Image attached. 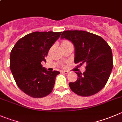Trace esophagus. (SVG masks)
I'll list each match as a JSON object with an SVG mask.
<instances>
[{"label": "esophagus", "instance_id": "obj_1", "mask_svg": "<svg viewBox=\"0 0 122 122\" xmlns=\"http://www.w3.org/2000/svg\"><path fill=\"white\" fill-rule=\"evenodd\" d=\"M62 73H64V74H68V73H69V71H67V70H63V71H62Z\"/></svg>", "mask_w": 122, "mask_h": 122}]
</instances>
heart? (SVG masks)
<instances>
[{
	"label": "heart",
	"instance_id": "obj_1",
	"mask_svg": "<svg viewBox=\"0 0 122 122\" xmlns=\"http://www.w3.org/2000/svg\"><path fill=\"white\" fill-rule=\"evenodd\" d=\"M68 43V42H67V41H64V42H62V43Z\"/></svg>",
	"mask_w": 122,
	"mask_h": 122
}]
</instances>
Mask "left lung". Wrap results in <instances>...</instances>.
Listing matches in <instances>:
<instances>
[{
	"label": "left lung",
	"mask_w": 122,
	"mask_h": 122,
	"mask_svg": "<svg viewBox=\"0 0 122 122\" xmlns=\"http://www.w3.org/2000/svg\"><path fill=\"white\" fill-rule=\"evenodd\" d=\"M61 39L74 45V62L86 64L83 73L75 72L77 80L68 84L71 91L82 97L98 92L107 83L113 69V55L108 43L100 36L82 30L64 31Z\"/></svg>",
	"instance_id": "1"
}]
</instances>
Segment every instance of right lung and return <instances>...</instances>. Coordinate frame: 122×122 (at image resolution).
Returning <instances> with one entry per match:
<instances>
[{"label": "right lung", "mask_w": 122, "mask_h": 122, "mask_svg": "<svg viewBox=\"0 0 122 122\" xmlns=\"http://www.w3.org/2000/svg\"><path fill=\"white\" fill-rule=\"evenodd\" d=\"M62 32L31 33L20 39L10 54V69L16 85L33 98L49 95L54 88L58 71H49L41 64Z\"/></svg>", "instance_id": "right-lung-1"}]
</instances>
